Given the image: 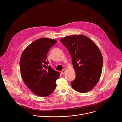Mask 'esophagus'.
I'll return each mask as SVG.
<instances>
[{
    "mask_svg": "<svg viewBox=\"0 0 122 122\" xmlns=\"http://www.w3.org/2000/svg\"><path fill=\"white\" fill-rule=\"evenodd\" d=\"M66 69H63V70L62 71H61V73L63 74L65 73L66 72Z\"/></svg>",
    "mask_w": 122,
    "mask_h": 122,
    "instance_id": "34e87169",
    "label": "esophagus"
}]
</instances>
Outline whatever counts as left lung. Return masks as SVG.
Returning <instances> with one entry per match:
<instances>
[{
  "mask_svg": "<svg viewBox=\"0 0 122 122\" xmlns=\"http://www.w3.org/2000/svg\"><path fill=\"white\" fill-rule=\"evenodd\" d=\"M60 41L70 53L75 71L72 88L80 93L90 91L102 72L103 58L99 48L91 39L81 35L67 36Z\"/></svg>",
  "mask_w": 122,
  "mask_h": 122,
  "instance_id": "obj_1",
  "label": "left lung"
}]
</instances>
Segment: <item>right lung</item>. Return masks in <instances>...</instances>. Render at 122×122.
I'll return each instance as SVG.
<instances>
[{"instance_id": "right-lung-1", "label": "right lung", "mask_w": 122, "mask_h": 122, "mask_svg": "<svg viewBox=\"0 0 122 122\" xmlns=\"http://www.w3.org/2000/svg\"><path fill=\"white\" fill-rule=\"evenodd\" d=\"M57 41L41 38L34 41L24 51L20 60L22 78L36 95L45 97L53 93L59 73L54 71L47 60V53Z\"/></svg>"}]
</instances>
